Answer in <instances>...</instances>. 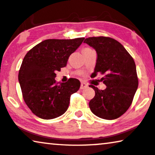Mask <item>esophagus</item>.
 <instances>
[{
    "label": "esophagus",
    "instance_id": "1",
    "mask_svg": "<svg viewBox=\"0 0 155 155\" xmlns=\"http://www.w3.org/2000/svg\"><path fill=\"white\" fill-rule=\"evenodd\" d=\"M87 87H88V85L85 84V83H81V87H80L81 89H85Z\"/></svg>",
    "mask_w": 155,
    "mask_h": 155
}]
</instances>
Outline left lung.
I'll list each match as a JSON object with an SVG mask.
<instances>
[{"label":"left lung","instance_id":"8db88e82","mask_svg":"<svg viewBox=\"0 0 155 155\" xmlns=\"http://www.w3.org/2000/svg\"><path fill=\"white\" fill-rule=\"evenodd\" d=\"M84 42L96 51L97 58L93 74L104 75L101 80L107 86L100 90L89 86L95 92L89 102L91 112L108 120L119 118L132 104L138 86L134 59L119 41L110 37H89Z\"/></svg>","mask_w":155,"mask_h":155}]
</instances>
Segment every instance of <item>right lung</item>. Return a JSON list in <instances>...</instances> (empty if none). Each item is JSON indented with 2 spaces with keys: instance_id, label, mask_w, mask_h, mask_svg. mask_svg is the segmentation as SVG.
I'll list each match as a JSON object with an SVG mask.
<instances>
[{
  "instance_id": "right-lung-1",
  "label": "right lung",
  "mask_w": 155,
  "mask_h": 155,
  "mask_svg": "<svg viewBox=\"0 0 155 155\" xmlns=\"http://www.w3.org/2000/svg\"><path fill=\"white\" fill-rule=\"evenodd\" d=\"M84 38L47 39L28 51L19 71L22 96L32 112L43 119H55L68 109L71 95L78 91L80 81L70 78L56 81V71L66 67L67 60Z\"/></svg>"
}]
</instances>
